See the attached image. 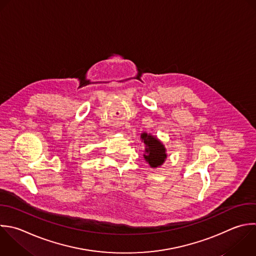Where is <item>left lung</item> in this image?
I'll use <instances>...</instances> for the list:
<instances>
[{"label": "left lung", "instance_id": "obj_1", "mask_svg": "<svg viewBox=\"0 0 256 256\" xmlns=\"http://www.w3.org/2000/svg\"><path fill=\"white\" fill-rule=\"evenodd\" d=\"M141 141L145 146V153L143 154L145 161L151 168H158L165 162L167 158L166 148L164 144L152 134L143 132L140 136Z\"/></svg>", "mask_w": 256, "mask_h": 256}]
</instances>
